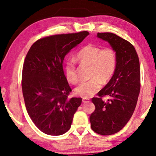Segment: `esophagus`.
<instances>
[{"mask_svg": "<svg viewBox=\"0 0 156 156\" xmlns=\"http://www.w3.org/2000/svg\"><path fill=\"white\" fill-rule=\"evenodd\" d=\"M90 100H89V99L88 98H83V103H87V102H89Z\"/></svg>", "mask_w": 156, "mask_h": 156, "instance_id": "34e87169", "label": "esophagus"}]
</instances>
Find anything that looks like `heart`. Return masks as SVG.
<instances>
[{
	"instance_id": "heart-1",
	"label": "heart",
	"mask_w": 156,
	"mask_h": 156,
	"mask_svg": "<svg viewBox=\"0 0 156 156\" xmlns=\"http://www.w3.org/2000/svg\"><path fill=\"white\" fill-rule=\"evenodd\" d=\"M76 58L83 64L90 66V80L81 83L76 94L83 98L94 96L101 87L102 81L107 83L114 74L117 65L116 52L112 47L102 49L93 44H87L76 54ZM65 78L69 83L76 84L78 78L76 63L68 60L65 66Z\"/></svg>"
}]
</instances>
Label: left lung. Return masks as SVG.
Listing matches in <instances>:
<instances>
[{
  "label": "left lung",
  "mask_w": 156,
  "mask_h": 156,
  "mask_svg": "<svg viewBox=\"0 0 156 156\" xmlns=\"http://www.w3.org/2000/svg\"><path fill=\"white\" fill-rule=\"evenodd\" d=\"M115 50L117 65L113 77L91 101L96 109L89 118L92 130L102 136L120 131L133 115L140 90V69L133 45L115 34L98 33ZM105 95L111 97L106 102Z\"/></svg>",
  "instance_id": "8db88e82"
}]
</instances>
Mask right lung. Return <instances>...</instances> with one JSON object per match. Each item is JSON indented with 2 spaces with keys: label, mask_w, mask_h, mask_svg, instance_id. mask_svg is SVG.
<instances>
[{
  "label": "right lung",
  "mask_w": 156,
  "mask_h": 156,
  "mask_svg": "<svg viewBox=\"0 0 156 156\" xmlns=\"http://www.w3.org/2000/svg\"><path fill=\"white\" fill-rule=\"evenodd\" d=\"M88 35L84 31L44 37L26 55L22 72L26 109L35 125L47 135L66 133L81 105L80 98H69L72 89L62 65L67 53Z\"/></svg>",
  "instance_id": "right-lung-1"
}]
</instances>
